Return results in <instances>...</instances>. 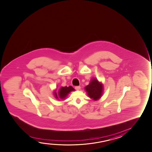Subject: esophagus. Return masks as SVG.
Here are the masks:
<instances>
[{
    "mask_svg": "<svg viewBox=\"0 0 152 152\" xmlns=\"http://www.w3.org/2000/svg\"><path fill=\"white\" fill-rule=\"evenodd\" d=\"M75 90H80L81 87L80 86H76L75 87Z\"/></svg>",
    "mask_w": 152,
    "mask_h": 152,
    "instance_id": "esophagus-1",
    "label": "esophagus"
}]
</instances>
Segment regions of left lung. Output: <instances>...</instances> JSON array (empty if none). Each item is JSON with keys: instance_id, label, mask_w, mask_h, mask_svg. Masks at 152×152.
Listing matches in <instances>:
<instances>
[{"instance_id": "1", "label": "left lung", "mask_w": 152, "mask_h": 152, "mask_svg": "<svg viewBox=\"0 0 152 152\" xmlns=\"http://www.w3.org/2000/svg\"><path fill=\"white\" fill-rule=\"evenodd\" d=\"M84 88L88 96L94 100L99 99L103 93V84L96 78L92 79L90 83Z\"/></svg>"}]
</instances>
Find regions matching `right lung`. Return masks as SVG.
I'll list each match as a JSON object with an SVG mask.
<instances>
[{"instance_id": "right-lung-1", "label": "right lung", "mask_w": 152, "mask_h": 152, "mask_svg": "<svg viewBox=\"0 0 152 152\" xmlns=\"http://www.w3.org/2000/svg\"><path fill=\"white\" fill-rule=\"evenodd\" d=\"M75 91V89L71 86H64L61 87V88L58 91V93H57L56 91L54 92V95L55 96V97L57 99H59V98L61 99H64L66 98V97L68 96V94H69L71 91Z\"/></svg>"}]
</instances>
